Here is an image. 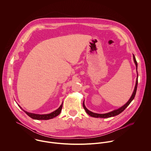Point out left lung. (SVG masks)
<instances>
[{
    "label": "left lung",
    "mask_w": 151,
    "mask_h": 151,
    "mask_svg": "<svg viewBox=\"0 0 151 151\" xmlns=\"http://www.w3.org/2000/svg\"><path fill=\"white\" fill-rule=\"evenodd\" d=\"M133 60H134V62L135 64V66H136V69H137V80H136V83H135V88H134V90L133 91V93L130 97V99L128 100V101L124 104L122 106H121V107H120L119 109H116V110H114L112 111H110L109 113H105V114H98V113H93L90 110H89L85 106V103L83 101V108L85 110L86 112L91 117H95V118H109V117H114V116H117L119 115V114H120L121 113H122L127 107L130 104V103L133 100V99H134L135 97V94H136V91H137V85H138V71H137V66H138V64H137V62L136 60L135 59V57L134 56V55L133 54Z\"/></svg>",
    "instance_id": "obj_1"
}]
</instances>
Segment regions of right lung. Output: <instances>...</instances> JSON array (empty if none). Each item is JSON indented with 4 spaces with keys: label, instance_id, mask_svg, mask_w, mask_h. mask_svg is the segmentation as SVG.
I'll use <instances>...</instances> for the list:
<instances>
[{
    "label": "right lung",
    "instance_id": "1",
    "mask_svg": "<svg viewBox=\"0 0 151 151\" xmlns=\"http://www.w3.org/2000/svg\"><path fill=\"white\" fill-rule=\"evenodd\" d=\"M62 105H63V103L61 104L60 107L57 109L56 110H55L54 111L50 113V114H34V113H29L27 112L26 111H25L24 110H23L19 104L18 106H19L20 108L22 109V110H23L32 119L34 120H50L51 119H53L57 116H58L61 112L62 110Z\"/></svg>",
    "mask_w": 151,
    "mask_h": 151
}]
</instances>
